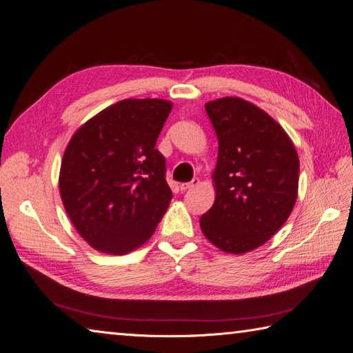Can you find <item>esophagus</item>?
Wrapping results in <instances>:
<instances>
[{"label":"esophagus","instance_id":"esophagus-1","mask_svg":"<svg viewBox=\"0 0 353 353\" xmlns=\"http://www.w3.org/2000/svg\"><path fill=\"white\" fill-rule=\"evenodd\" d=\"M199 183H200L199 178H193V179L190 181V183H184V184H181L179 187H181V190L185 191V190H190V188H194V187H197V185H199Z\"/></svg>","mask_w":353,"mask_h":353}]
</instances>
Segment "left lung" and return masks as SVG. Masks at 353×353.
<instances>
[{"mask_svg": "<svg viewBox=\"0 0 353 353\" xmlns=\"http://www.w3.org/2000/svg\"><path fill=\"white\" fill-rule=\"evenodd\" d=\"M205 108L219 147L213 172L216 197L201 215L200 228L222 252L248 253L268 241L290 216L299 157L290 137L258 105L223 97Z\"/></svg>", "mask_w": 353, "mask_h": 353, "instance_id": "obj_1", "label": "left lung"}]
</instances>
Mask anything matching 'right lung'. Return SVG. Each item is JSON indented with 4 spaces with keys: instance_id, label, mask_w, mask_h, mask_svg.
<instances>
[{
    "instance_id": "add662e5",
    "label": "right lung",
    "mask_w": 353,
    "mask_h": 353,
    "mask_svg": "<svg viewBox=\"0 0 353 353\" xmlns=\"http://www.w3.org/2000/svg\"><path fill=\"white\" fill-rule=\"evenodd\" d=\"M172 103L128 99L73 134L59 188L79 236L95 250L125 254L153 236L172 199L165 157L154 148Z\"/></svg>"
}]
</instances>
